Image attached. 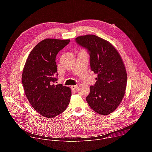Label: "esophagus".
Wrapping results in <instances>:
<instances>
[{"label": "esophagus", "mask_w": 152, "mask_h": 152, "mask_svg": "<svg viewBox=\"0 0 152 152\" xmlns=\"http://www.w3.org/2000/svg\"><path fill=\"white\" fill-rule=\"evenodd\" d=\"M71 88L72 89H75L77 88V85H76V86H72Z\"/></svg>", "instance_id": "34e87169"}]
</instances>
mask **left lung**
Returning a JSON list of instances; mask_svg holds the SVG:
<instances>
[{
	"label": "left lung",
	"instance_id": "obj_1",
	"mask_svg": "<svg viewBox=\"0 0 152 152\" xmlns=\"http://www.w3.org/2000/svg\"><path fill=\"white\" fill-rule=\"evenodd\" d=\"M75 40L88 49L91 69L98 75L87 102L99 114L109 115L119 107L125 94L127 73L122 57L112 44L95 35L78 36Z\"/></svg>",
	"mask_w": 152,
	"mask_h": 152
}]
</instances>
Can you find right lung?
Returning a JSON list of instances; mask_svg holds the SVG:
<instances>
[{
  "label": "right lung",
  "instance_id": "obj_1",
  "mask_svg": "<svg viewBox=\"0 0 152 152\" xmlns=\"http://www.w3.org/2000/svg\"><path fill=\"white\" fill-rule=\"evenodd\" d=\"M70 40L45 39L30 53L22 73L25 95L31 105L39 114L54 118L67 108L71 96L70 88L54 85L57 80L56 57Z\"/></svg>",
  "mask_w": 152,
  "mask_h": 152
}]
</instances>
